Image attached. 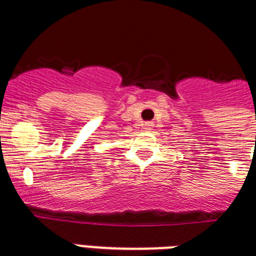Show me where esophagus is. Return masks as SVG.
Masks as SVG:
<instances>
[{
  "mask_svg": "<svg viewBox=\"0 0 256 256\" xmlns=\"http://www.w3.org/2000/svg\"><path fill=\"white\" fill-rule=\"evenodd\" d=\"M152 126H153V124H152V122H146L145 124L146 130H150V128H152Z\"/></svg>",
  "mask_w": 256,
  "mask_h": 256,
  "instance_id": "1",
  "label": "esophagus"
}]
</instances>
